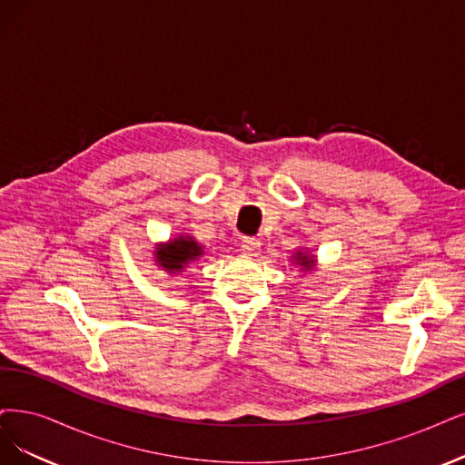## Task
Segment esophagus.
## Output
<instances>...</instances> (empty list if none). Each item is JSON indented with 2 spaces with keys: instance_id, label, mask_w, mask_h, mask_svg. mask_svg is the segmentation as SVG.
<instances>
[{
  "instance_id": "esophagus-1",
  "label": "esophagus",
  "mask_w": 465,
  "mask_h": 465,
  "mask_svg": "<svg viewBox=\"0 0 465 465\" xmlns=\"http://www.w3.org/2000/svg\"><path fill=\"white\" fill-rule=\"evenodd\" d=\"M242 251L247 254H256L261 251V242L256 237H243L242 239Z\"/></svg>"
}]
</instances>
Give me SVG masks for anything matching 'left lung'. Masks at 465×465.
Wrapping results in <instances>:
<instances>
[{"label": "left lung", "instance_id": "1", "mask_svg": "<svg viewBox=\"0 0 465 465\" xmlns=\"http://www.w3.org/2000/svg\"><path fill=\"white\" fill-rule=\"evenodd\" d=\"M297 261H301V264L304 266V268H311L312 266V261L311 259H308V256H299V259Z\"/></svg>", "mask_w": 465, "mask_h": 465}]
</instances>
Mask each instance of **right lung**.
I'll return each instance as SVG.
<instances>
[{
  "label": "right lung",
  "instance_id": "right-lung-1",
  "mask_svg": "<svg viewBox=\"0 0 465 465\" xmlns=\"http://www.w3.org/2000/svg\"><path fill=\"white\" fill-rule=\"evenodd\" d=\"M199 254H203V251L193 239H183V237L174 239V242L168 243L166 249L157 251L161 264L168 270H182L183 264L197 259Z\"/></svg>",
  "mask_w": 465,
  "mask_h": 465
}]
</instances>
